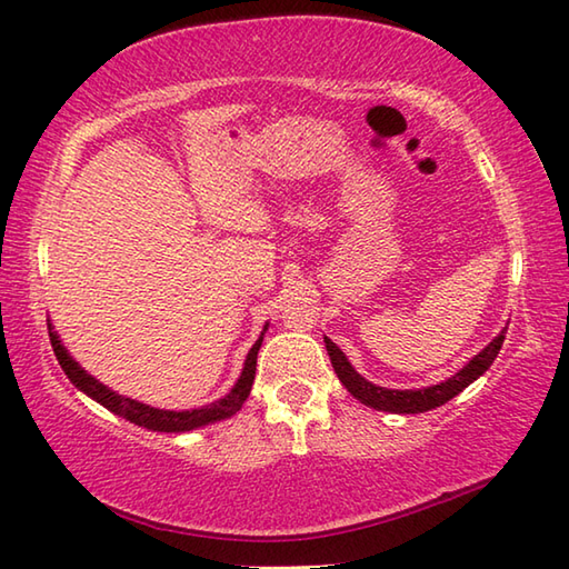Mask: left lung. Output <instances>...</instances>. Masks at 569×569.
I'll return each instance as SVG.
<instances>
[{"label":"left lung","instance_id":"8db88e82","mask_svg":"<svg viewBox=\"0 0 569 569\" xmlns=\"http://www.w3.org/2000/svg\"><path fill=\"white\" fill-rule=\"evenodd\" d=\"M503 340H506V328L493 337V340L481 349L479 355L471 357L467 365L455 373V377H450L442 383L428 386V389H406V391L386 389V386L367 381L352 365H349L347 355L330 340V337H325V347H328L335 373L340 377L345 389L352 393L359 403H365L373 410H386V413L408 416V413H426V410L438 408L450 401V398H455L459 391H465L471 381H477L481 373L493 365V359H497Z\"/></svg>","mask_w":569,"mask_h":569}]
</instances>
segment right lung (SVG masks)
I'll return each mask as SVG.
<instances>
[{"label":"right lung","mask_w":569,"mask_h":569,"mask_svg":"<svg viewBox=\"0 0 569 569\" xmlns=\"http://www.w3.org/2000/svg\"><path fill=\"white\" fill-rule=\"evenodd\" d=\"M266 330H269V322L263 325V332ZM263 332L259 335V340L253 342V347L249 349V355L244 359V369H241L237 383L232 386V391H229L227 396L217 398V401H212L210 406H202V408L163 410V408H153V406L141 403V401H134V398L119 396L117 391L110 389V386H104L102 381L90 377V373L84 371L78 365V361L68 355V349L63 347V342H60V337L53 330V325L48 322V335H51L56 359H58V365L63 367L66 377L72 381V386L80 389L84 396H90L92 401H98L100 406H104L107 410H112L114 416H122L129 422H134V426L153 430V432L198 430V428L210 426V422L232 418L237 410H241V406H244V401L249 398L253 377H257V355H259V347L263 342Z\"/></svg>","instance_id":"obj_1"}]
</instances>
